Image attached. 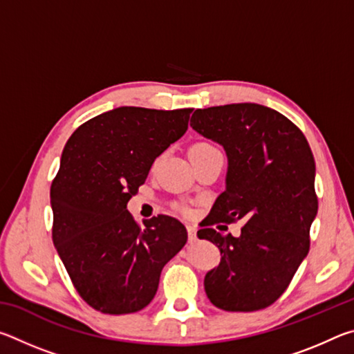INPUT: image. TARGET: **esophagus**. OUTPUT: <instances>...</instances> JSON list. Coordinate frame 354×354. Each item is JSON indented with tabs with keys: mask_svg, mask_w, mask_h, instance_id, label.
I'll list each match as a JSON object with an SVG mask.
<instances>
[{
	"mask_svg": "<svg viewBox=\"0 0 354 354\" xmlns=\"http://www.w3.org/2000/svg\"><path fill=\"white\" fill-rule=\"evenodd\" d=\"M187 234H189V242H195L196 227L194 225H187Z\"/></svg>",
	"mask_w": 354,
	"mask_h": 354,
	"instance_id": "obj_1",
	"label": "esophagus"
}]
</instances>
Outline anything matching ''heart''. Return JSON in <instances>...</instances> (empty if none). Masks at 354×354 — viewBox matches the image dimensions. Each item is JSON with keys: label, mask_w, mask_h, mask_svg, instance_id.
<instances>
[{"label": "heart", "mask_w": 354, "mask_h": 354, "mask_svg": "<svg viewBox=\"0 0 354 354\" xmlns=\"http://www.w3.org/2000/svg\"><path fill=\"white\" fill-rule=\"evenodd\" d=\"M214 149H217V148L209 145V143H196V145L192 147L190 153H207V151H214Z\"/></svg>", "instance_id": "1"}]
</instances>
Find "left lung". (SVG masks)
<instances>
[{
  "label": "left lung",
  "instance_id": "obj_1",
  "mask_svg": "<svg viewBox=\"0 0 354 354\" xmlns=\"http://www.w3.org/2000/svg\"><path fill=\"white\" fill-rule=\"evenodd\" d=\"M190 127L223 147L227 158L226 189L198 231L221 254L205 277L206 295L230 313L270 306L309 253L319 209L306 137L283 113L256 103L196 109ZM237 219L245 223L239 238L208 227Z\"/></svg>",
  "mask_w": 354,
  "mask_h": 354
}]
</instances>
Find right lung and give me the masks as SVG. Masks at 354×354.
<instances>
[{
	"instance_id": "add662e5",
	"label": "right lung",
	"mask_w": 354,
	"mask_h": 354,
	"mask_svg": "<svg viewBox=\"0 0 354 354\" xmlns=\"http://www.w3.org/2000/svg\"><path fill=\"white\" fill-rule=\"evenodd\" d=\"M194 109L123 106L81 124L51 184L53 242L88 306L131 314L148 306L160 272L187 242L170 215L139 226L127 209L158 156L187 131Z\"/></svg>"
}]
</instances>
